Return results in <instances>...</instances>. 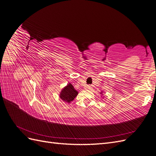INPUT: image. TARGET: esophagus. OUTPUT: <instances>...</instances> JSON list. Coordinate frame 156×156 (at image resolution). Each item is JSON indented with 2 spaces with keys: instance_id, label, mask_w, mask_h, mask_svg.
<instances>
[{
  "instance_id": "obj_1",
  "label": "esophagus",
  "mask_w": 156,
  "mask_h": 156,
  "mask_svg": "<svg viewBox=\"0 0 156 156\" xmlns=\"http://www.w3.org/2000/svg\"><path fill=\"white\" fill-rule=\"evenodd\" d=\"M87 88H88V89H89V90H90V89L92 88V87H91L90 86H88V87H87Z\"/></svg>"
}]
</instances>
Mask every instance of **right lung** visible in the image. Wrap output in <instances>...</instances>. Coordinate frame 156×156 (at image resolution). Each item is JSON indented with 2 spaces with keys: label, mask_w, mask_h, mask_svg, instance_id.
<instances>
[{
  "label": "right lung",
  "mask_w": 156,
  "mask_h": 156,
  "mask_svg": "<svg viewBox=\"0 0 156 156\" xmlns=\"http://www.w3.org/2000/svg\"><path fill=\"white\" fill-rule=\"evenodd\" d=\"M78 92L75 90L73 85L71 83H69L66 87H65L61 91L60 94V98L64 101L70 103L77 96Z\"/></svg>",
  "instance_id": "obj_1"
}]
</instances>
